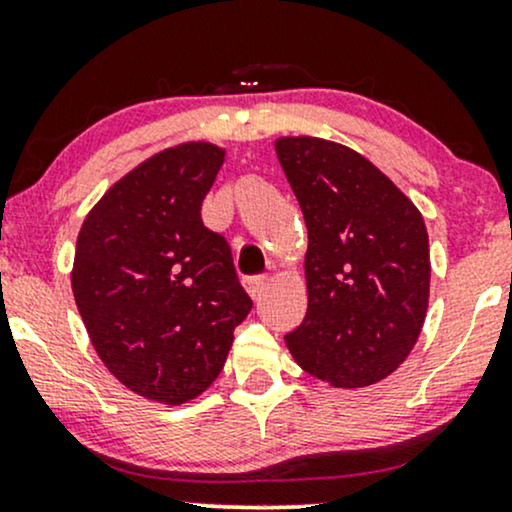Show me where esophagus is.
I'll use <instances>...</instances> for the list:
<instances>
[{
	"label": "esophagus",
	"instance_id": "obj_1",
	"mask_svg": "<svg viewBox=\"0 0 512 512\" xmlns=\"http://www.w3.org/2000/svg\"><path fill=\"white\" fill-rule=\"evenodd\" d=\"M267 284H269L267 276H252V279L245 281V289H248L252 301H257V298L262 296L264 289H267Z\"/></svg>",
	"mask_w": 512,
	"mask_h": 512
}]
</instances>
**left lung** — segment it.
<instances>
[{"label": "left lung", "mask_w": 512, "mask_h": 512, "mask_svg": "<svg viewBox=\"0 0 512 512\" xmlns=\"http://www.w3.org/2000/svg\"><path fill=\"white\" fill-rule=\"evenodd\" d=\"M274 149L308 226V313L286 346L305 373L332 387L380 383L411 354L426 320L424 216L349 146L279 137Z\"/></svg>", "instance_id": "8db88e82"}]
</instances>
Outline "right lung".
Returning a JSON list of instances; mask_svg holds the SVG:
<instances>
[{
  "label": "right lung",
  "instance_id": "right-lung-1",
  "mask_svg": "<svg viewBox=\"0 0 512 512\" xmlns=\"http://www.w3.org/2000/svg\"><path fill=\"white\" fill-rule=\"evenodd\" d=\"M226 161L211 142L163 149L93 204L72 291L103 366L134 395L185 404L219 378L252 301L202 202Z\"/></svg>",
  "mask_w": 512,
  "mask_h": 512
}]
</instances>
